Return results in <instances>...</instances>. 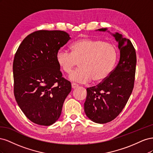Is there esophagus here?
<instances>
[{
  "mask_svg": "<svg viewBox=\"0 0 153 153\" xmlns=\"http://www.w3.org/2000/svg\"><path fill=\"white\" fill-rule=\"evenodd\" d=\"M71 87L73 89H76V88H77L78 87V85L77 84H75V83H73V84H71Z\"/></svg>",
  "mask_w": 153,
  "mask_h": 153,
  "instance_id": "obj_1",
  "label": "esophagus"
}]
</instances>
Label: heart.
<instances>
[{
    "instance_id": "1",
    "label": "heart",
    "mask_w": 153,
    "mask_h": 153,
    "mask_svg": "<svg viewBox=\"0 0 153 153\" xmlns=\"http://www.w3.org/2000/svg\"><path fill=\"white\" fill-rule=\"evenodd\" d=\"M70 53L62 49L56 53L59 68L68 75L79 61L80 68L69 76L71 81L87 83L92 79L100 82L108 78L115 68L117 60V50L112 43L100 39L84 38L69 46Z\"/></svg>"
}]
</instances>
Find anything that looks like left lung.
<instances>
[{
    "label": "left lung",
    "mask_w": 153,
    "mask_h": 153,
    "mask_svg": "<svg viewBox=\"0 0 153 153\" xmlns=\"http://www.w3.org/2000/svg\"><path fill=\"white\" fill-rule=\"evenodd\" d=\"M107 29H100L106 31ZM120 50L119 63L108 78L96 86L87 88L84 111L96 123L112 121L122 112L134 87L137 56L130 40L117 32L112 34Z\"/></svg>",
    "instance_id": "1"
}]
</instances>
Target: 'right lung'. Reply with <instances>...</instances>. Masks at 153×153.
<instances>
[{"label":"right lung","mask_w":153,"mask_h":153,"mask_svg":"<svg viewBox=\"0 0 153 153\" xmlns=\"http://www.w3.org/2000/svg\"><path fill=\"white\" fill-rule=\"evenodd\" d=\"M62 30L35 31L20 45L14 58V94L30 121L42 126L56 122L71 90L62 77L56 53L70 39Z\"/></svg>","instance_id":"add662e5"}]
</instances>
